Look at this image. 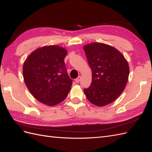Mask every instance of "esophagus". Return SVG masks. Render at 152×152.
I'll return each instance as SVG.
<instances>
[{
    "mask_svg": "<svg viewBox=\"0 0 152 152\" xmlns=\"http://www.w3.org/2000/svg\"><path fill=\"white\" fill-rule=\"evenodd\" d=\"M80 80H81V77L80 76H78L77 77V78L75 80V82L77 83H79L80 82Z\"/></svg>",
    "mask_w": 152,
    "mask_h": 152,
    "instance_id": "obj_1",
    "label": "esophagus"
}]
</instances>
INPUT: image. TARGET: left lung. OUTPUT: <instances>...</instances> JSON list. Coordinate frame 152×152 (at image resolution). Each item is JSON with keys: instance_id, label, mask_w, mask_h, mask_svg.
I'll list each match as a JSON object with an SVG mask.
<instances>
[{"instance_id": "8db88e82", "label": "left lung", "mask_w": 152, "mask_h": 152, "mask_svg": "<svg viewBox=\"0 0 152 152\" xmlns=\"http://www.w3.org/2000/svg\"><path fill=\"white\" fill-rule=\"evenodd\" d=\"M87 61L92 70V82L84 89L91 104L102 107L112 103L124 91L128 80V63L121 52L102 43L85 45Z\"/></svg>"}]
</instances>
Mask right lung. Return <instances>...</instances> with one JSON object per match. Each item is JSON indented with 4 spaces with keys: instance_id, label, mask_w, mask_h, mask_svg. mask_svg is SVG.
I'll use <instances>...</instances> for the list:
<instances>
[{
    "instance_id": "right-lung-1",
    "label": "right lung",
    "mask_w": 152,
    "mask_h": 152,
    "mask_svg": "<svg viewBox=\"0 0 152 152\" xmlns=\"http://www.w3.org/2000/svg\"><path fill=\"white\" fill-rule=\"evenodd\" d=\"M67 50L58 45L37 48L24 62V83L37 100L54 106L64 100L70 90V78L64 59Z\"/></svg>"
}]
</instances>
